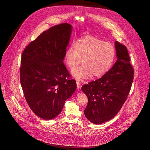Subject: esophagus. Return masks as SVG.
Masks as SVG:
<instances>
[{"label": "esophagus", "instance_id": "34e87169", "mask_svg": "<svg viewBox=\"0 0 150 150\" xmlns=\"http://www.w3.org/2000/svg\"><path fill=\"white\" fill-rule=\"evenodd\" d=\"M76 85H77V90H79L81 88V84L78 81H76Z\"/></svg>", "mask_w": 150, "mask_h": 150}]
</instances>
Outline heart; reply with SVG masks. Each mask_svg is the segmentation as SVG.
<instances>
[{
  "label": "heart",
  "mask_w": 150,
  "mask_h": 150,
  "mask_svg": "<svg viewBox=\"0 0 150 150\" xmlns=\"http://www.w3.org/2000/svg\"><path fill=\"white\" fill-rule=\"evenodd\" d=\"M115 55L114 47L109 43L93 36H84L69 47L65 60L70 69H75L83 60V64L72 72L79 81L100 77L111 68ZM83 60H82V59Z\"/></svg>",
  "instance_id": "b5f03b06"
}]
</instances>
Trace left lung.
Here are the masks:
<instances>
[{
    "mask_svg": "<svg viewBox=\"0 0 150 150\" xmlns=\"http://www.w3.org/2000/svg\"><path fill=\"white\" fill-rule=\"evenodd\" d=\"M115 48L117 60L112 67L100 78L81 87L88 98L84 113L93 124L103 123L115 116L131 88L134 69L127 48L117 41Z\"/></svg>",
    "mask_w": 150,
    "mask_h": 150,
    "instance_id": "1",
    "label": "left lung"
}]
</instances>
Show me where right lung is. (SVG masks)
Instances as JSON below:
<instances>
[{
  "label": "right lung",
  "instance_id": "1",
  "mask_svg": "<svg viewBox=\"0 0 150 150\" xmlns=\"http://www.w3.org/2000/svg\"><path fill=\"white\" fill-rule=\"evenodd\" d=\"M72 26L62 23L43 32L25 48L20 81L25 99L35 115L52 119L76 89L63 60Z\"/></svg>",
  "mask_w": 150,
  "mask_h": 150
}]
</instances>
